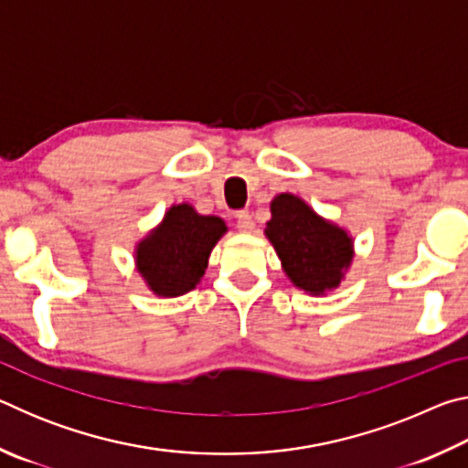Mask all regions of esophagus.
Here are the masks:
<instances>
[{
  "label": "esophagus",
  "mask_w": 468,
  "mask_h": 468,
  "mask_svg": "<svg viewBox=\"0 0 468 468\" xmlns=\"http://www.w3.org/2000/svg\"><path fill=\"white\" fill-rule=\"evenodd\" d=\"M237 229H239L241 233H250V231H253V218H251V215L250 212H239V215H237Z\"/></svg>",
  "instance_id": "esophagus-1"
}]
</instances>
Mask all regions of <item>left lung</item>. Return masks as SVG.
I'll return each mask as SVG.
<instances>
[{"label":"left lung","instance_id":"obj_1","mask_svg":"<svg viewBox=\"0 0 468 468\" xmlns=\"http://www.w3.org/2000/svg\"><path fill=\"white\" fill-rule=\"evenodd\" d=\"M271 212L266 237L292 284L312 295L338 287L353 260V243L346 231L315 215L292 194L276 196Z\"/></svg>","mask_w":468,"mask_h":468}]
</instances>
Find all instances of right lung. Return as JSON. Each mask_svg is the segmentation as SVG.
I'll return each instance as SVG.
<instances>
[{"label":"right lung","instance_id":"1","mask_svg":"<svg viewBox=\"0 0 468 468\" xmlns=\"http://www.w3.org/2000/svg\"><path fill=\"white\" fill-rule=\"evenodd\" d=\"M225 231L223 218L197 215L189 204L173 206L138 245V272L156 295H184L200 282L210 251Z\"/></svg>","mask_w":468,"mask_h":468}]
</instances>
